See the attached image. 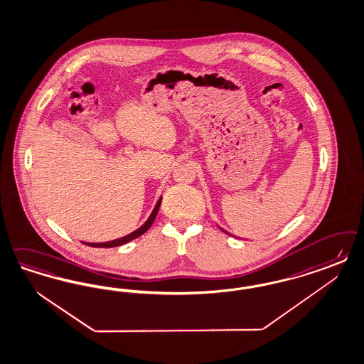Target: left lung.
<instances>
[{
  "instance_id": "obj_1",
  "label": "left lung",
  "mask_w": 364,
  "mask_h": 364,
  "mask_svg": "<svg viewBox=\"0 0 364 364\" xmlns=\"http://www.w3.org/2000/svg\"><path fill=\"white\" fill-rule=\"evenodd\" d=\"M223 232H225V230H223ZM225 233H226V232H225ZM226 235H229V233H226Z\"/></svg>"
}]
</instances>
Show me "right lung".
<instances>
[{
    "label": "right lung",
    "instance_id": "right-lung-1",
    "mask_svg": "<svg viewBox=\"0 0 364 364\" xmlns=\"http://www.w3.org/2000/svg\"><path fill=\"white\" fill-rule=\"evenodd\" d=\"M161 203H162V197H161V198L158 200V202H156V205H155L154 210L151 211L150 217L147 218V221L143 223L141 228H139V229H136L135 232H132V233H129V235H124V237L117 238V240H112V241H107V242H84V241H82V244H85V245H88V247H119V245H123V244H127L129 241H132V240L138 238V237L143 235V233H146V232L151 228L154 220H155V217H156V214H158V211H159V206H161Z\"/></svg>",
    "mask_w": 364,
    "mask_h": 364
}]
</instances>
